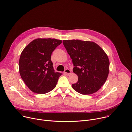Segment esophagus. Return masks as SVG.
Masks as SVG:
<instances>
[{"label": "esophagus", "instance_id": "34e87169", "mask_svg": "<svg viewBox=\"0 0 132 132\" xmlns=\"http://www.w3.org/2000/svg\"><path fill=\"white\" fill-rule=\"evenodd\" d=\"M64 73H65L67 75H69L70 73H71V71L68 69H65V70L64 71Z\"/></svg>", "mask_w": 132, "mask_h": 132}]
</instances>
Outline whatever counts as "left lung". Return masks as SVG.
<instances>
[{"label": "left lung", "instance_id": "left-lung-1", "mask_svg": "<svg viewBox=\"0 0 132 132\" xmlns=\"http://www.w3.org/2000/svg\"><path fill=\"white\" fill-rule=\"evenodd\" d=\"M63 43L72 59L73 72L78 77L72 87L76 92L89 95L98 91L105 83L109 72L107 54L93 41L63 40Z\"/></svg>", "mask_w": 132, "mask_h": 132}]
</instances>
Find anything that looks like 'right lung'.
<instances>
[{
	"label": "right lung",
	"mask_w": 132,
	"mask_h": 132,
	"mask_svg": "<svg viewBox=\"0 0 132 132\" xmlns=\"http://www.w3.org/2000/svg\"><path fill=\"white\" fill-rule=\"evenodd\" d=\"M62 43L54 38H37L22 51L19 63L21 78L28 88L37 94L53 90L62 73L55 72L51 54Z\"/></svg>",
	"instance_id": "obj_1"
}]
</instances>
